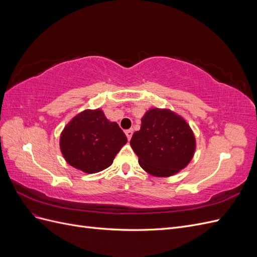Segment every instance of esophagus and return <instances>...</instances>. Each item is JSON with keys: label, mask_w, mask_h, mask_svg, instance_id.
Instances as JSON below:
<instances>
[{"label": "esophagus", "mask_w": 257, "mask_h": 257, "mask_svg": "<svg viewBox=\"0 0 257 257\" xmlns=\"http://www.w3.org/2000/svg\"><path fill=\"white\" fill-rule=\"evenodd\" d=\"M125 135H126V137H127V139H128V141H131V138H132V136H133V130H132V128H130V130L125 131Z\"/></svg>", "instance_id": "esophagus-1"}]
</instances>
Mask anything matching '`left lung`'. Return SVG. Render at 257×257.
Wrapping results in <instances>:
<instances>
[{
	"mask_svg": "<svg viewBox=\"0 0 257 257\" xmlns=\"http://www.w3.org/2000/svg\"><path fill=\"white\" fill-rule=\"evenodd\" d=\"M131 147L146 173L155 177L174 176L192 161L196 139L189 123L167 108H151L142 118L141 130Z\"/></svg>",
	"mask_w": 257,
	"mask_h": 257,
	"instance_id": "left-lung-1",
	"label": "left lung"
}]
</instances>
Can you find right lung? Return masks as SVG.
<instances>
[{"label":"right lung","instance_id":"obj_1","mask_svg":"<svg viewBox=\"0 0 257 257\" xmlns=\"http://www.w3.org/2000/svg\"><path fill=\"white\" fill-rule=\"evenodd\" d=\"M127 138L102 109H85L69 121L60 136V149L69 165L85 174L109 167Z\"/></svg>","mask_w":257,"mask_h":257}]
</instances>
